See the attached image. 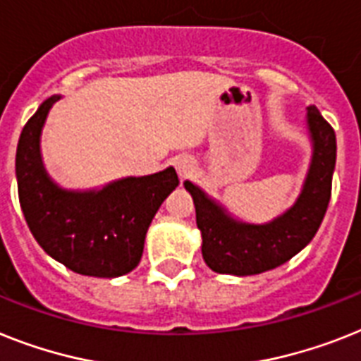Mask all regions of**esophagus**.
<instances>
[{"instance_id":"34e87169","label":"esophagus","mask_w":361,"mask_h":361,"mask_svg":"<svg viewBox=\"0 0 361 361\" xmlns=\"http://www.w3.org/2000/svg\"><path fill=\"white\" fill-rule=\"evenodd\" d=\"M175 169H177L178 177L186 178L188 175L193 171L192 159H188V157H180V159H177L175 160Z\"/></svg>"}]
</instances>
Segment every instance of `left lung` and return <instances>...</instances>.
I'll return each instance as SVG.
<instances>
[{
  "label": "left lung",
  "instance_id": "left-lung-1",
  "mask_svg": "<svg viewBox=\"0 0 361 361\" xmlns=\"http://www.w3.org/2000/svg\"><path fill=\"white\" fill-rule=\"evenodd\" d=\"M312 159L297 201L267 223H247L197 184L184 180L195 204L202 258L221 275H258L275 269L308 245L329 208L336 168V134L315 105L306 109Z\"/></svg>",
  "mask_w": 361,
  "mask_h": 361
}]
</instances>
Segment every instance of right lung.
Masks as SVG:
<instances>
[{"label":"right lung","instance_id":"obj_1","mask_svg":"<svg viewBox=\"0 0 361 361\" xmlns=\"http://www.w3.org/2000/svg\"><path fill=\"white\" fill-rule=\"evenodd\" d=\"M47 97L20 134L18 195L25 221L47 255L79 275L116 279L140 264L154 214L178 186L169 166L145 177H125L94 190H68L49 177L40 136L51 106Z\"/></svg>","mask_w":361,"mask_h":361}]
</instances>
